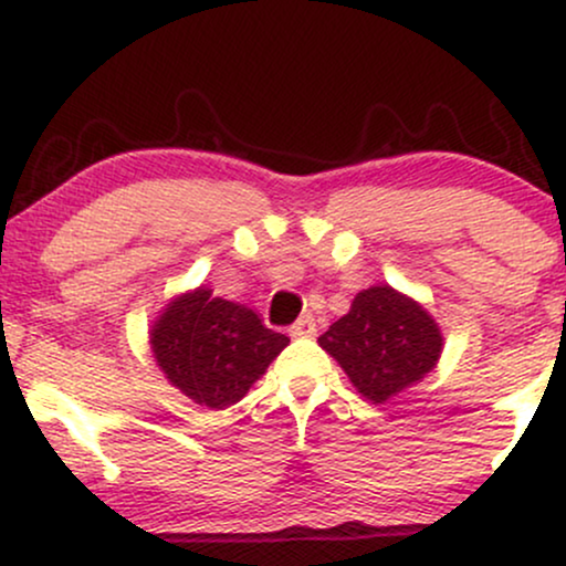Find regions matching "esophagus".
Wrapping results in <instances>:
<instances>
[{"label":"esophagus","mask_w":566,"mask_h":566,"mask_svg":"<svg viewBox=\"0 0 566 566\" xmlns=\"http://www.w3.org/2000/svg\"><path fill=\"white\" fill-rule=\"evenodd\" d=\"M292 337H313L316 335V318L313 316H301L295 324L290 326Z\"/></svg>","instance_id":"esophagus-1"}]
</instances>
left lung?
<instances>
[{
  "label": "left lung",
  "instance_id": "left-lung-1",
  "mask_svg": "<svg viewBox=\"0 0 566 566\" xmlns=\"http://www.w3.org/2000/svg\"><path fill=\"white\" fill-rule=\"evenodd\" d=\"M364 398L387 403L438 364L442 335L417 301L379 284L358 292L350 311L318 337Z\"/></svg>",
  "mask_w": 566,
  "mask_h": 566
}]
</instances>
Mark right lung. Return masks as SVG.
Listing matches in <instances>:
<instances>
[{"label":"right lung","mask_w":566,"mask_h":566,"mask_svg":"<svg viewBox=\"0 0 566 566\" xmlns=\"http://www.w3.org/2000/svg\"><path fill=\"white\" fill-rule=\"evenodd\" d=\"M287 343L253 308L213 297L208 287L168 303L149 329L153 356L168 382L208 408L244 398Z\"/></svg>","instance_id":"add662e5"}]
</instances>
